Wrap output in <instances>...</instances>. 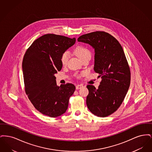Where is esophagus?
<instances>
[{
    "label": "esophagus",
    "instance_id": "obj_1",
    "mask_svg": "<svg viewBox=\"0 0 152 152\" xmlns=\"http://www.w3.org/2000/svg\"><path fill=\"white\" fill-rule=\"evenodd\" d=\"M82 87H83V84H79V85H77V86L76 87V89H79L81 88Z\"/></svg>",
    "mask_w": 152,
    "mask_h": 152
}]
</instances>
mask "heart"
Instances as JSON below:
<instances>
[{"label": "heart", "mask_w": 152, "mask_h": 152, "mask_svg": "<svg viewBox=\"0 0 152 152\" xmlns=\"http://www.w3.org/2000/svg\"><path fill=\"white\" fill-rule=\"evenodd\" d=\"M75 53L81 61L86 58L91 57V52L90 50L86 47H84L83 45L77 46L75 50ZM69 52L68 51L64 52L61 54L60 57V61H61V64L63 65H66L69 60Z\"/></svg>", "instance_id": "1"}]
</instances>
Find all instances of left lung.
<instances>
[{"mask_svg":"<svg viewBox=\"0 0 152 152\" xmlns=\"http://www.w3.org/2000/svg\"><path fill=\"white\" fill-rule=\"evenodd\" d=\"M77 40L94 48V72L102 79L98 89L87 86L88 108L98 117L109 116L120 107L130 86V68L123 47L115 37L104 31L83 35Z\"/></svg>","mask_w":152,"mask_h":152,"instance_id":"8db88e82","label":"left lung"}]
</instances>
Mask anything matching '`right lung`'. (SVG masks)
Segmentation results:
<instances>
[{
    "label": "right lung",
    "mask_w": 152,
    "mask_h": 152,
    "mask_svg": "<svg viewBox=\"0 0 152 152\" xmlns=\"http://www.w3.org/2000/svg\"><path fill=\"white\" fill-rule=\"evenodd\" d=\"M75 42V37L45 34L35 40L24 54L22 68L25 92L44 115L56 117L68 108L75 86L71 83L57 86L55 74L62 68L61 54Z\"/></svg>",
    "instance_id": "add662e5"
}]
</instances>
